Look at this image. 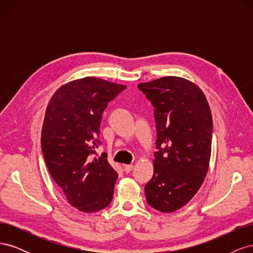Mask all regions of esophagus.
Segmentation results:
<instances>
[{"instance_id": "esophagus-1", "label": "esophagus", "mask_w": 253, "mask_h": 253, "mask_svg": "<svg viewBox=\"0 0 253 253\" xmlns=\"http://www.w3.org/2000/svg\"><path fill=\"white\" fill-rule=\"evenodd\" d=\"M124 170L126 173H129L133 170V165H125L124 166Z\"/></svg>"}]
</instances>
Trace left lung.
<instances>
[{
    "mask_svg": "<svg viewBox=\"0 0 253 253\" xmlns=\"http://www.w3.org/2000/svg\"><path fill=\"white\" fill-rule=\"evenodd\" d=\"M154 106V174L145 185L148 204L164 213L187 205L208 172L213 122L210 106L196 84L180 77L139 83Z\"/></svg>",
    "mask_w": 253,
    "mask_h": 253,
    "instance_id": "obj_1",
    "label": "left lung"
}]
</instances>
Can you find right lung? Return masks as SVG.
<instances>
[{
    "label": "right lung",
    "instance_id": "right-lung-1",
    "mask_svg": "<svg viewBox=\"0 0 253 253\" xmlns=\"http://www.w3.org/2000/svg\"><path fill=\"white\" fill-rule=\"evenodd\" d=\"M126 87L95 77L74 80L55 91L45 112L44 160L67 202L81 212H98L112 202L118 174L95 149L103 111Z\"/></svg>",
    "mask_w": 253,
    "mask_h": 253
}]
</instances>
